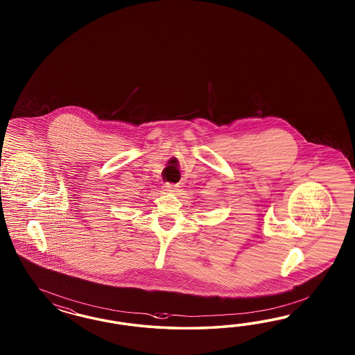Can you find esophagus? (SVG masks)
Returning a JSON list of instances; mask_svg holds the SVG:
<instances>
[{
    "label": "esophagus",
    "mask_w": 355,
    "mask_h": 355,
    "mask_svg": "<svg viewBox=\"0 0 355 355\" xmlns=\"http://www.w3.org/2000/svg\"><path fill=\"white\" fill-rule=\"evenodd\" d=\"M162 189H164L165 193H174L178 190V186H177V184H172V183H165V184L162 186Z\"/></svg>",
    "instance_id": "esophagus-1"
}]
</instances>
